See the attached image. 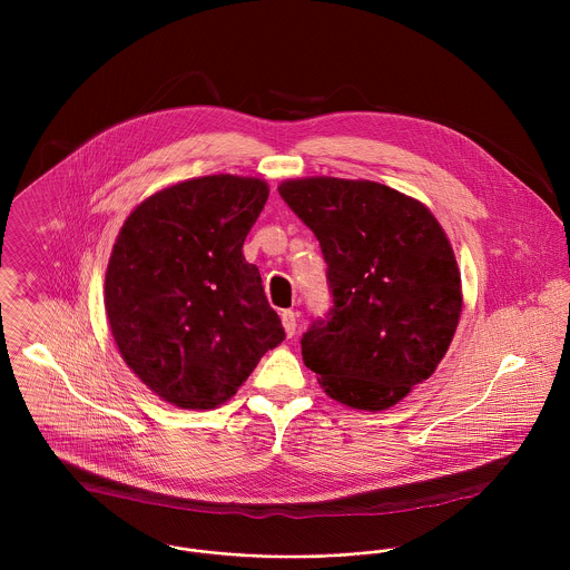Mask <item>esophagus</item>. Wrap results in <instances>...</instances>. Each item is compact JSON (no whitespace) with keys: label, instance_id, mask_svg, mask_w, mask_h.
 I'll return each mask as SVG.
<instances>
[{"label":"esophagus","instance_id":"1","mask_svg":"<svg viewBox=\"0 0 570 570\" xmlns=\"http://www.w3.org/2000/svg\"><path fill=\"white\" fill-rule=\"evenodd\" d=\"M281 321H283V326H285V333H287V337H292V335L296 333V312H292V309H285V312L281 314Z\"/></svg>","mask_w":570,"mask_h":570}]
</instances>
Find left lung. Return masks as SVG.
Listing matches in <instances>:
<instances>
[{
  "mask_svg": "<svg viewBox=\"0 0 570 570\" xmlns=\"http://www.w3.org/2000/svg\"><path fill=\"white\" fill-rule=\"evenodd\" d=\"M278 193L321 242L333 298L301 340L305 366L344 406H395L434 373L461 318L443 228L421 202L368 179H287Z\"/></svg>",
  "mask_w": 570,
  "mask_h": 570,
  "instance_id": "obj_1",
  "label": "left lung"
}]
</instances>
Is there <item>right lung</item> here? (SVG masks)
<instances>
[{"label": "right lung", "instance_id": "1", "mask_svg": "<svg viewBox=\"0 0 570 570\" xmlns=\"http://www.w3.org/2000/svg\"><path fill=\"white\" fill-rule=\"evenodd\" d=\"M269 188L208 175L145 199L122 224L105 274V309L127 366L164 402H228L285 340L244 242Z\"/></svg>", "mask_w": 570, "mask_h": 570}]
</instances>
